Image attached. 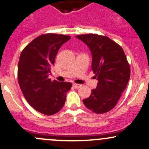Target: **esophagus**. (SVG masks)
I'll use <instances>...</instances> for the list:
<instances>
[{"label": "esophagus", "mask_w": 149, "mask_h": 149, "mask_svg": "<svg viewBox=\"0 0 149 149\" xmlns=\"http://www.w3.org/2000/svg\"><path fill=\"white\" fill-rule=\"evenodd\" d=\"M73 86L75 88H79L81 87V85L80 84H73Z\"/></svg>", "instance_id": "esophagus-1"}]
</instances>
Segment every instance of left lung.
Listing matches in <instances>:
<instances>
[{
	"mask_svg": "<svg viewBox=\"0 0 149 149\" xmlns=\"http://www.w3.org/2000/svg\"><path fill=\"white\" fill-rule=\"evenodd\" d=\"M88 46L92 54L91 68L98 79L96 88L83 100L86 107L103 113L116 106L130 79V66L123 48L107 36L85 34L76 36Z\"/></svg>",
	"mask_w": 149,
	"mask_h": 149,
	"instance_id": "obj_1",
	"label": "left lung"
}]
</instances>
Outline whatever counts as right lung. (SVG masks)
<instances>
[{
  "label": "right lung",
  "mask_w": 149,
  "mask_h": 149,
  "mask_svg": "<svg viewBox=\"0 0 149 149\" xmlns=\"http://www.w3.org/2000/svg\"><path fill=\"white\" fill-rule=\"evenodd\" d=\"M69 36L47 33L33 40L21 52L18 65V81L28 103L37 111L51 116L62 109L70 82L48 79L59 48Z\"/></svg>",
  "instance_id": "obj_1"
}]
</instances>
